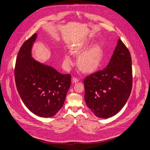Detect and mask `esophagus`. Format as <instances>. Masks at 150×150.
Wrapping results in <instances>:
<instances>
[{
    "label": "esophagus",
    "instance_id": "esophagus-1",
    "mask_svg": "<svg viewBox=\"0 0 150 150\" xmlns=\"http://www.w3.org/2000/svg\"><path fill=\"white\" fill-rule=\"evenodd\" d=\"M72 83H78V82L79 80H78V78L74 77V78H72Z\"/></svg>",
    "mask_w": 150,
    "mask_h": 150
}]
</instances>
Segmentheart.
Returning a JSON list of instances; mask_svg holds the SVG:
<instances>
[{"label":"heart","mask_w":150,"mask_h":150,"mask_svg":"<svg viewBox=\"0 0 150 150\" xmlns=\"http://www.w3.org/2000/svg\"><path fill=\"white\" fill-rule=\"evenodd\" d=\"M88 47L87 41L79 42L73 45L71 52L74 56L78 57L77 66L79 69L85 74H91L96 71L101 65L104 57V51L99 44ZM64 63L67 66H72L73 63L69 54L64 56Z\"/></svg>","instance_id":"obj_1"}]
</instances>
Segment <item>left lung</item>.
Wrapping results in <instances>:
<instances>
[{
    "mask_svg": "<svg viewBox=\"0 0 150 150\" xmlns=\"http://www.w3.org/2000/svg\"><path fill=\"white\" fill-rule=\"evenodd\" d=\"M84 84L86 103L96 117H111L125 106L132 87V59L120 39L106 67L87 76Z\"/></svg>",
    "mask_w": 150,
    "mask_h": 150,
    "instance_id": "obj_1",
    "label": "left lung"
}]
</instances>
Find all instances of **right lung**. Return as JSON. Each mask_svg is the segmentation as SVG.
Segmentation results:
<instances>
[{"label": "right lung", "mask_w": 150, "mask_h": 150, "mask_svg": "<svg viewBox=\"0 0 150 150\" xmlns=\"http://www.w3.org/2000/svg\"><path fill=\"white\" fill-rule=\"evenodd\" d=\"M37 36L35 33L21 47L16 60L15 79L25 106L35 115L48 118L56 115L62 108L71 76L32 57V50Z\"/></svg>", "instance_id": "add662e5"}]
</instances>
